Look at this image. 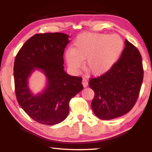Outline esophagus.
I'll return each mask as SVG.
<instances>
[{"label":"esophagus","mask_w":152,"mask_h":152,"mask_svg":"<svg viewBox=\"0 0 152 152\" xmlns=\"http://www.w3.org/2000/svg\"><path fill=\"white\" fill-rule=\"evenodd\" d=\"M82 84H83V87H84V88H86V87L88 86V80L86 79V78H83V80H82Z\"/></svg>","instance_id":"obj_1"}]
</instances>
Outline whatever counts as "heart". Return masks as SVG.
<instances>
[{
  "label": "heart",
  "instance_id": "heart-1",
  "mask_svg": "<svg viewBox=\"0 0 152 152\" xmlns=\"http://www.w3.org/2000/svg\"><path fill=\"white\" fill-rule=\"evenodd\" d=\"M124 48V41L118 34L85 33L80 34L64 53L69 69L77 72L85 59L86 70L98 76L106 73L114 65Z\"/></svg>",
  "mask_w": 152,
  "mask_h": 152
}]
</instances>
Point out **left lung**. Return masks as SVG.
Here are the masks:
<instances>
[{"instance_id": "1", "label": "left lung", "mask_w": 152, "mask_h": 152, "mask_svg": "<svg viewBox=\"0 0 152 152\" xmlns=\"http://www.w3.org/2000/svg\"><path fill=\"white\" fill-rule=\"evenodd\" d=\"M121 57L108 72L91 78L95 92L93 111L104 120L120 117L133 108L139 96L144 69L140 51L127 39Z\"/></svg>"}]
</instances>
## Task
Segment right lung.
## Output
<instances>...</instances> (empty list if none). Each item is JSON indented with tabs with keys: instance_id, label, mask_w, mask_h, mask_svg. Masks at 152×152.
I'll return each mask as SVG.
<instances>
[{
	"instance_id": "1",
	"label": "right lung",
	"mask_w": 152,
	"mask_h": 152,
	"mask_svg": "<svg viewBox=\"0 0 152 152\" xmlns=\"http://www.w3.org/2000/svg\"><path fill=\"white\" fill-rule=\"evenodd\" d=\"M69 37L61 33L36 34L23 45L15 58L17 101L30 118L41 124L52 125L64 120L70 99L83 88L82 77L70 76L64 70L63 54ZM36 68L45 72L48 85L43 93L34 96L27 80Z\"/></svg>"
}]
</instances>
